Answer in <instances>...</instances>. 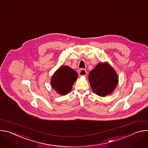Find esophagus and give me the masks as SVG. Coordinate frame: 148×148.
Listing matches in <instances>:
<instances>
[{
  "label": "esophagus",
  "mask_w": 148,
  "mask_h": 148,
  "mask_svg": "<svg viewBox=\"0 0 148 148\" xmlns=\"http://www.w3.org/2000/svg\"><path fill=\"white\" fill-rule=\"evenodd\" d=\"M79 74L81 76H85L87 75V71L85 69H81L79 71Z\"/></svg>",
  "instance_id": "obj_1"
}]
</instances>
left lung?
Masks as SVG:
<instances>
[{
    "mask_svg": "<svg viewBox=\"0 0 148 148\" xmlns=\"http://www.w3.org/2000/svg\"><path fill=\"white\" fill-rule=\"evenodd\" d=\"M88 79L94 92L101 97L112 94L118 82L116 71L107 62L97 64L90 71Z\"/></svg>",
    "mask_w": 148,
    "mask_h": 148,
    "instance_id": "1",
    "label": "left lung"
}]
</instances>
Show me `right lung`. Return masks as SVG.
Listing matches in <instances>:
<instances>
[{"mask_svg": "<svg viewBox=\"0 0 148 148\" xmlns=\"http://www.w3.org/2000/svg\"><path fill=\"white\" fill-rule=\"evenodd\" d=\"M78 77L75 71L69 66L60 67L53 75L51 84L52 88L61 95H64L72 90Z\"/></svg>", "mask_w": 148, "mask_h": 148, "instance_id": "obj_1", "label": "right lung"}]
</instances>
